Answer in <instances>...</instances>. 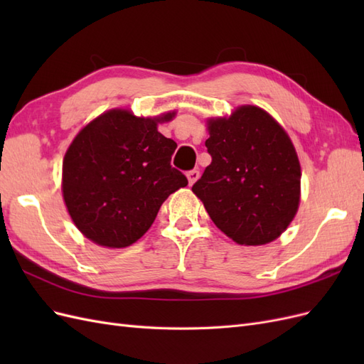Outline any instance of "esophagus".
Returning a JSON list of instances; mask_svg holds the SVG:
<instances>
[{
	"label": "esophagus",
	"instance_id": "obj_1",
	"mask_svg": "<svg viewBox=\"0 0 364 364\" xmlns=\"http://www.w3.org/2000/svg\"><path fill=\"white\" fill-rule=\"evenodd\" d=\"M199 176H200V171L197 170V168H194V170H190L188 173H186V178H188V182H190V185H193L197 179H199Z\"/></svg>",
	"mask_w": 364,
	"mask_h": 364
}]
</instances>
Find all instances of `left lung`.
<instances>
[{
  "instance_id": "1",
  "label": "left lung",
  "mask_w": 364,
  "mask_h": 364,
  "mask_svg": "<svg viewBox=\"0 0 364 364\" xmlns=\"http://www.w3.org/2000/svg\"><path fill=\"white\" fill-rule=\"evenodd\" d=\"M208 130L205 146L213 161L193 193L235 243H270L299 206L301 165L289 135L257 106L211 119Z\"/></svg>"
}]
</instances>
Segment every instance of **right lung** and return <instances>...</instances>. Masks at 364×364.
Masks as SVG:
<instances>
[{
    "label": "right lung",
    "mask_w": 364,
    "mask_h": 364,
    "mask_svg": "<svg viewBox=\"0 0 364 364\" xmlns=\"http://www.w3.org/2000/svg\"><path fill=\"white\" fill-rule=\"evenodd\" d=\"M114 109L79 132L63 159L62 190L80 232L106 247H126L144 235L167 197L188 179L171 167L176 142L159 121Z\"/></svg>",
    "instance_id": "add662e5"
}]
</instances>
